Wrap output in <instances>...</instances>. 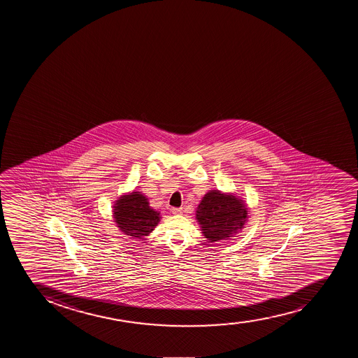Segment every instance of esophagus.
Here are the masks:
<instances>
[{
  "instance_id": "1",
  "label": "esophagus",
  "mask_w": 358,
  "mask_h": 358,
  "mask_svg": "<svg viewBox=\"0 0 358 358\" xmlns=\"http://www.w3.org/2000/svg\"><path fill=\"white\" fill-rule=\"evenodd\" d=\"M182 211H183L182 208H173V209H171V213H173V215H181Z\"/></svg>"
}]
</instances>
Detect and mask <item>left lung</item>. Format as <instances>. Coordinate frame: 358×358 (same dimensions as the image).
Masks as SVG:
<instances>
[{
    "label": "left lung",
    "mask_w": 358,
    "mask_h": 358,
    "mask_svg": "<svg viewBox=\"0 0 358 358\" xmlns=\"http://www.w3.org/2000/svg\"><path fill=\"white\" fill-rule=\"evenodd\" d=\"M196 220L209 243L229 241L248 220V206L236 192L213 189L203 196L196 209Z\"/></svg>",
    "instance_id": "obj_1"
}]
</instances>
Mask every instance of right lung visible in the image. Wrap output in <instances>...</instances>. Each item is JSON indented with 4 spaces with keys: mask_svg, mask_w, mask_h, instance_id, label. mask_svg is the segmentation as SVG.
I'll return each instance as SVG.
<instances>
[{
    "mask_svg": "<svg viewBox=\"0 0 358 358\" xmlns=\"http://www.w3.org/2000/svg\"><path fill=\"white\" fill-rule=\"evenodd\" d=\"M113 222L121 234L133 239H143L155 230L161 213L149 206L145 194L138 190L124 192L112 206Z\"/></svg>",
    "mask_w": 358,
    "mask_h": 358,
    "instance_id": "right-lung-1",
    "label": "right lung"
}]
</instances>
